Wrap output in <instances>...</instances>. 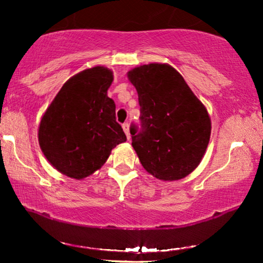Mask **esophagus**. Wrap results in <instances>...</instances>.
Masks as SVG:
<instances>
[{
	"label": "esophagus",
	"instance_id": "1",
	"mask_svg": "<svg viewBox=\"0 0 263 263\" xmlns=\"http://www.w3.org/2000/svg\"><path fill=\"white\" fill-rule=\"evenodd\" d=\"M122 128H123V130L125 133V135H127L128 140L130 139V134H129V124L128 123H123V124H122Z\"/></svg>",
	"mask_w": 263,
	"mask_h": 263
}]
</instances>
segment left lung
Masks as SVG:
<instances>
[{
  "label": "left lung",
  "mask_w": 263,
  "mask_h": 263,
  "mask_svg": "<svg viewBox=\"0 0 263 263\" xmlns=\"http://www.w3.org/2000/svg\"><path fill=\"white\" fill-rule=\"evenodd\" d=\"M128 78L138 91L140 129L132 124V146L147 172L163 181L188 176L210 142L211 120L181 74L168 64L134 68Z\"/></svg>",
  "instance_id": "left-lung-1"
}]
</instances>
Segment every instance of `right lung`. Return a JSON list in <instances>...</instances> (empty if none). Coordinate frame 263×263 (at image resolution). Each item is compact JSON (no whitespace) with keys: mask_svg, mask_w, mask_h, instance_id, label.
I'll return each mask as SVG.
<instances>
[{"mask_svg":"<svg viewBox=\"0 0 263 263\" xmlns=\"http://www.w3.org/2000/svg\"><path fill=\"white\" fill-rule=\"evenodd\" d=\"M112 71L93 67L70 78L46 109L39 124L41 148L53 167L81 179L105 163L111 149L127 141L107 97Z\"/></svg>","mask_w":263,"mask_h":263,"instance_id":"right-lung-1","label":"right lung"}]
</instances>
